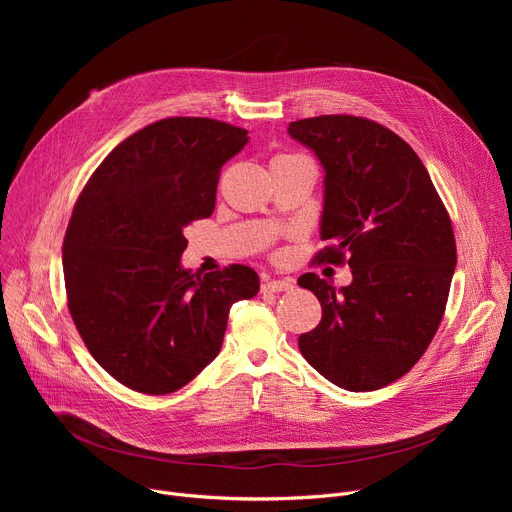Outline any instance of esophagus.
<instances>
[{
	"mask_svg": "<svg viewBox=\"0 0 512 512\" xmlns=\"http://www.w3.org/2000/svg\"><path fill=\"white\" fill-rule=\"evenodd\" d=\"M263 292H288L294 288L292 280H265L263 282Z\"/></svg>",
	"mask_w": 512,
	"mask_h": 512,
	"instance_id": "obj_1",
	"label": "esophagus"
}]
</instances>
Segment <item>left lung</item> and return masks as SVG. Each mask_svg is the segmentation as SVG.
I'll return each mask as SVG.
<instances>
[{
    "mask_svg": "<svg viewBox=\"0 0 512 512\" xmlns=\"http://www.w3.org/2000/svg\"><path fill=\"white\" fill-rule=\"evenodd\" d=\"M288 134L324 168L319 236L328 247L315 259L353 270L342 288L299 278L321 303L299 348L348 392L384 388L419 361L442 321L456 265L446 207L411 145L378 122L319 116L290 122Z\"/></svg>",
    "mask_w": 512,
    "mask_h": 512,
    "instance_id": "8db88e82",
    "label": "left lung"
}]
</instances>
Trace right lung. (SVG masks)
<instances>
[{"mask_svg": "<svg viewBox=\"0 0 512 512\" xmlns=\"http://www.w3.org/2000/svg\"><path fill=\"white\" fill-rule=\"evenodd\" d=\"M245 128L166 118L122 141L80 193L62 263L68 309L93 359L143 394H170L218 357L230 307L259 276L230 265L184 270V228L209 218L222 166Z\"/></svg>", "mask_w": 512, "mask_h": 512, "instance_id": "obj_1", "label": "right lung"}]
</instances>
